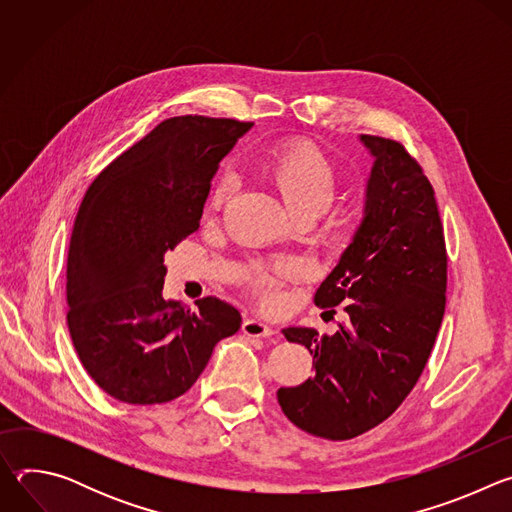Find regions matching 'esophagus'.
Masks as SVG:
<instances>
[{
	"label": "esophagus",
	"mask_w": 512,
	"mask_h": 512,
	"mask_svg": "<svg viewBox=\"0 0 512 512\" xmlns=\"http://www.w3.org/2000/svg\"><path fill=\"white\" fill-rule=\"evenodd\" d=\"M243 332L251 338H265L273 334V328H269L265 322L257 320V318H249L243 322Z\"/></svg>",
	"instance_id": "esophagus-1"
}]
</instances>
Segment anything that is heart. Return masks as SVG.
I'll return each instance as SVG.
<instances>
[{"mask_svg":"<svg viewBox=\"0 0 512 512\" xmlns=\"http://www.w3.org/2000/svg\"><path fill=\"white\" fill-rule=\"evenodd\" d=\"M267 174L296 218L320 216L328 210L338 192V172L334 164L312 143H294L275 152L267 162ZM235 190L237 176L223 172L210 190V208L218 210L225 206ZM298 271H302V263L296 259H281L271 269L255 265L249 283L267 306H273L279 298V281Z\"/></svg>","mask_w":512,"mask_h":512,"instance_id":"obj_1","label":"heart"}]
</instances>
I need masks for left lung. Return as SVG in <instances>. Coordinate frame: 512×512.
<instances>
[{
	"instance_id": "1",
	"label": "left lung",
	"mask_w": 512,
	"mask_h": 512,
	"mask_svg": "<svg viewBox=\"0 0 512 512\" xmlns=\"http://www.w3.org/2000/svg\"><path fill=\"white\" fill-rule=\"evenodd\" d=\"M373 156L364 216L314 304L344 306L336 334L291 326L314 377L277 401L300 429L342 442L383 423L421 377L446 310L448 255L440 210L421 166L399 141L360 135ZM334 312V310H330Z\"/></svg>"
}]
</instances>
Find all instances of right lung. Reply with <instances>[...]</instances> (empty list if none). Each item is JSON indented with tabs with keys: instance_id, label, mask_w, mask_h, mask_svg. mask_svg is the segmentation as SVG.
Segmentation results:
<instances>
[{
	"instance_id": "1",
	"label": "right lung",
	"mask_w": 512,
	"mask_h": 512,
	"mask_svg": "<svg viewBox=\"0 0 512 512\" xmlns=\"http://www.w3.org/2000/svg\"><path fill=\"white\" fill-rule=\"evenodd\" d=\"M253 123L172 117L115 158L89 186L66 263L68 330L91 379L129 405L168 403L241 328L218 298L190 312L164 300V255L198 231L210 180Z\"/></svg>"
}]
</instances>
